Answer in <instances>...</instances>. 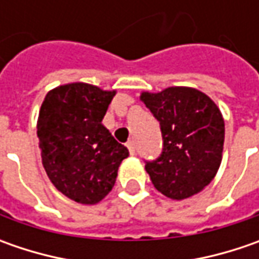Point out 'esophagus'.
<instances>
[{"label": "esophagus", "mask_w": 259, "mask_h": 259, "mask_svg": "<svg viewBox=\"0 0 259 259\" xmlns=\"http://www.w3.org/2000/svg\"><path fill=\"white\" fill-rule=\"evenodd\" d=\"M126 147H128V150H130V153H131V155L135 154V143L133 141V140H130L128 143H126Z\"/></svg>", "instance_id": "1"}]
</instances>
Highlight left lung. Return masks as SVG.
<instances>
[{"instance_id":"1","label":"left lung","mask_w":259,"mask_h":259,"mask_svg":"<svg viewBox=\"0 0 259 259\" xmlns=\"http://www.w3.org/2000/svg\"><path fill=\"white\" fill-rule=\"evenodd\" d=\"M141 101L160 122L163 137L160 157L145 161L154 187L174 200L199 193L222 161L225 122L219 108L203 92L183 86L143 92Z\"/></svg>"}]
</instances>
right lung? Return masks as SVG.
Instances as JSON below:
<instances>
[{"label": "right lung", "mask_w": 259, "mask_h": 259, "mask_svg": "<svg viewBox=\"0 0 259 259\" xmlns=\"http://www.w3.org/2000/svg\"><path fill=\"white\" fill-rule=\"evenodd\" d=\"M115 91L69 83L46 95L37 137L46 173L77 203L101 202L114 187L118 167L130 153L102 125Z\"/></svg>", "instance_id": "1"}]
</instances>
